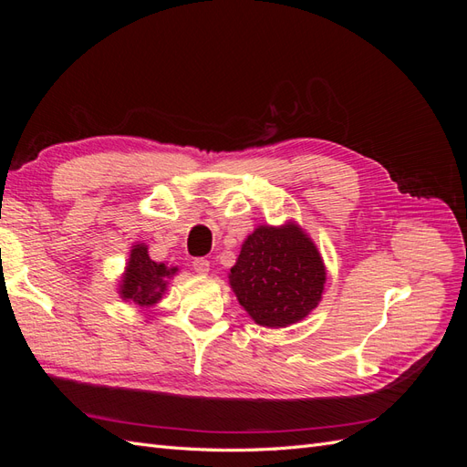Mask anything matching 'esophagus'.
Wrapping results in <instances>:
<instances>
[{"label": "esophagus", "instance_id": "esophagus-1", "mask_svg": "<svg viewBox=\"0 0 467 467\" xmlns=\"http://www.w3.org/2000/svg\"><path fill=\"white\" fill-rule=\"evenodd\" d=\"M192 268L199 275H208L210 273V261H206V259H194L192 261Z\"/></svg>", "mask_w": 467, "mask_h": 467}]
</instances>
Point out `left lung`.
I'll return each mask as SVG.
<instances>
[{
  "instance_id": "1",
  "label": "left lung",
  "mask_w": 467,
  "mask_h": 467,
  "mask_svg": "<svg viewBox=\"0 0 467 467\" xmlns=\"http://www.w3.org/2000/svg\"><path fill=\"white\" fill-rule=\"evenodd\" d=\"M228 278L253 321L282 329L319 306L327 271L314 239L288 220L282 225H257L245 237Z\"/></svg>"
}]
</instances>
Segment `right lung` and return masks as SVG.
<instances>
[{
    "mask_svg": "<svg viewBox=\"0 0 467 467\" xmlns=\"http://www.w3.org/2000/svg\"><path fill=\"white\" fill-rule=\"evenodd\" d=\"M177 273L179 266H167L151 261L148 245L138 242L130 247V257L120 275L117 292L124 302L140 307H151L163 298L169 280Z\"/></svg>",
    "mask_w": 467,
    "mask_h": 467,
    "instance_id": "add662e5",
    "label": "right lung"
}]
</instances>
